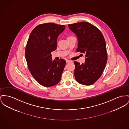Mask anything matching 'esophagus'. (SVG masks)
<instances>
[{
  "label": "esophagus",
  "instance_id": "esophagus-1",
  "mask_svg": "<svg viewBox=\"0 0 129 129\" xmlns=\"http://www.w3.org/2000/svg\"><path fill=\"white\" fill-rule=\"evenodd\" d=\"M66 61H67V62H68V63L69 62H71V61L70 60H67Z\"/></svg>",
  "mask_w": 129,
  "mask_h": 129
}]
</instances>
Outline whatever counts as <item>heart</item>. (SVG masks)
<instances>
[{"instance_id": "obj_1", "label": "heart", "mask_w": 129, "mask_h": 129, "mask_svg": "<svg viewBox=\"0 0 129 129\" xmlns=\"http://www.w3.org/2000/svg\"><path fill=\"white\" fill-rule=\"evenodd\" d=\"M71 37H70V36H69V37H68V39H69V38H71Z\"/></svg>"}]
</instances>
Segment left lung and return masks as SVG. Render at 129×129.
Here are the masks:
<instances>
[{
    "mask_svg": "<svg viewBox=\"0 0 129 129\" xmlns=\"http://www.w3.org/2000/svg\"><path fill=\"white\" fill-rule=\"evenodd\" d=\"M78 39L77 52L85 54V61H74V76L79 83L86 86L94 84L101 77L107 62L106 44L101 32L87 22L69 24Z\"/></svg>",
    "mask_w": 129,
    "mask_h": 129,
    "instance_id": "8db88e82",
    "label": "left lung"
}]
</instances>
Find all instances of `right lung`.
Listing matches in <instances>:
<instances>
[{
	"mask_svg": "<svg viewBox=\"0 0 129 129\" xmlns=\"http://www.w3.org/2000/svg\"><path fill=\"white\" fill-rule=\"evenodd\" d=\"M65 28L52 23L40 24L29 36L25 52L28 67L35 79L44 86H55L60 81L66 61L52 60L51 53L57 49L58 37Z\"/></svg>",
	"mask_w": 129,
	"mask_h": 129,
	"instance_id": "add662e5",
	"label": "right lung"
}]
</instances>
